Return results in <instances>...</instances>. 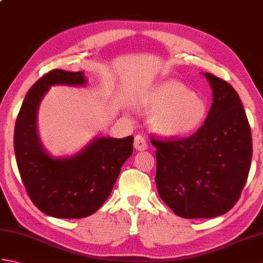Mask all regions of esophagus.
Returning a JSON list of instances; mask_svg holds the SVG:
<instances>
[{
  "mask_svg": "<svg viewBox=\"0 0 263 263\" xmlns=\"http://www.w3.org/2000/svg\"><path fill=\"white\" fill-rule=\"evenodd\" d=\"M135 148L139 152H142V150H146L148 148V143L146 141V139H144L143 136L141 135H138L135 138Z\"/></svg>",
  "mask_w": 263,
  "mask_h": 263,
  "instance_id": "1",
  "label": "esophagus"
}]
</instances>
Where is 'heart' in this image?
Returning <instances> with one entry per match:
<instances>
[{
    "label": "heart",
    "instance_id": "1",
    "mask_svg": "<svg viewBox=\"0 0 263 263\" xmlns=\"http://www.w3.org/2000/svg\"><path fill=\"white\" fill-rule=\"evenodd\" d=\"M152 125L159 135L182 138L193 135L204 124L208 107L202 98L181 82H164L153 89L144 99Z\"/></svg>",
    "mask_w": 263,
    "mask_h": 263
}]
</instances>
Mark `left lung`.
Wrapping results in <instances>:
<instances>
[{"instance_id":"8db88e82","label":"left lung","mask_w":263,"mask_h":263,"mask_svg":"<svg viewBox=\"0 0 263 263\" xmlns=\"http://www.w3.org/2000/svg\"><path fill=\"white\" fill-rule=\"evenodd\" d=\"M212 88L204 124L189 138L150 141L156 147L155 182L175 215L194 219L230 211L247 183L252 136L241 99L230 83L205 72Z\"/></svg>"}]
</instances>
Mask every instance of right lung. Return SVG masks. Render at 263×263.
Returning a JSON list of instances; mask_svg holds the SVG:
<instances>
[{
  "mask_svg": "<svg viewBox=\"0 0 263 263\" xmlns=\"http://www.w3.org/2000/svg\"><path fill=\"white\" fill-rule=\"evenodd\" d=\"M83 72L55 69L27 92L14 127V154L21 180L32 203L45 215L79 219L103 205L123 164L133 153V136L95 138L79 154L54 158L37 133V109L51 86H85Z\"/></svg>",
  "mask_w": 263,
  "mask_h": 263,
  "instance_id": "add662e5",
  "label": "right lung"
}]
</instances>
